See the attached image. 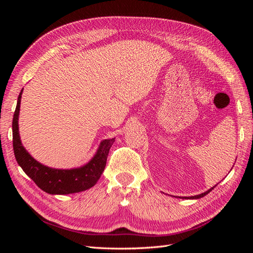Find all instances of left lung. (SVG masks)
Masks as SVG:
<instances>
[{"label": "left lung", "mask_w": 253, "mask_h": 253, "mask_svg": "<svg viewBox=\"0 0 253 253\" xmlns=\"http://www.w3.org/2000/svg\"><path fill=\"white\" fill-rule=\"evenodd\" d=\"M216 187V185L214 186V187H212V188H210L208 191H206V192H204V193H201V194H198V195H194V196H185V197H179V198H187V200H198V198H201V197H204L205 195H207L208 194L209 192H211V191Z\"/></svg>", "instance_id": "obj_1"}]
</instances>
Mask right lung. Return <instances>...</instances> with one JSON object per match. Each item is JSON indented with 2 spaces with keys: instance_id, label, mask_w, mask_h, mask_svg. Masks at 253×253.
<instances>
[{
  "instance_id": "1",
  "label": "right lung",
  "mask_w": 253,
  "mask_h": 253,
  "mask_svg": "<svg viewBox=\"0 0 253 253\" xmlns=\"http://www.w3.org/2000/svg\"><path fill=\"white\" fill-rule=\"evenodd\" d=\"M23 88L18 97V103L12 120L13 152L19 166L36 185L44 192L51 195H66L85 191L100 178L106 165V159L115 138L100 142L97 152L88 163L73 169H55L44 166L36 160L23 147L19 132V115Z\"/></svg>"
}]
</instances>
